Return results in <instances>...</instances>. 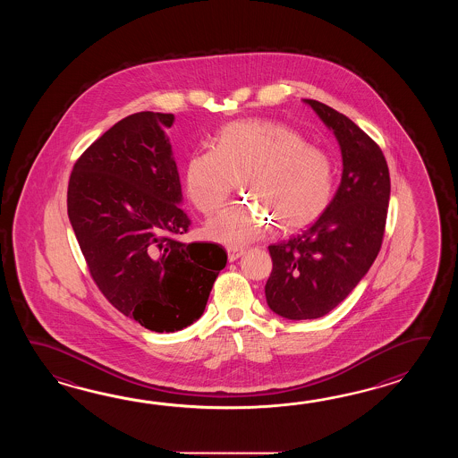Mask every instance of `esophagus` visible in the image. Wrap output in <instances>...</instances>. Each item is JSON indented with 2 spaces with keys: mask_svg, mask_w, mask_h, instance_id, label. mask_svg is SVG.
<instances>
[{
  "mask_svg": "<svg viewBox=\"0 0 458 458\" xmlns=\"http://www.w3.org/2000/svg\"><path fill=\"white\" fill-rule=\"evenodd\" d=\"M227 255H229V262L237 260L239 257H242L243 249H237V247H227Z\"/></svg>",
  "mask_w": 458,
  "mask_h": 458,
  "instance_id": "34e87169",
  "label": "esophagus"
}]
</instances>
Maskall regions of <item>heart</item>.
Instances as JSON below:
<instances>
[{"instance_id": "heart-1", "label": "heart", "mask_w": 458, "mask_h": 458, "mask_svg": "<svg viewBox=\"0 0 458 458\" xmlns=\"http://www.w3.org/2000/svg\"><path fill=\"white\" fill-rule=\"evenodd\" d=\"M241 178L257 201L233 203L216 216L208 233L217 242H253L275 221L283 231L311 225L331 201L334 164L326 150L306 144L298 131L283 123L242 119L225 124L213 148L190 156L186 193L199 213L215 215Z\"/></svg>"}]
</instances>
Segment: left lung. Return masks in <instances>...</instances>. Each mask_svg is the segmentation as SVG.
I'll list each match as a JSON object with an SVG mask.
<instances>
[{
	"instance_id": "1",
	"label": "left lung",
	"mask_w": 458,
	"mask_h": 458,
	"mask_svg": "<svg viewBox=\"0 0 458 458\" xmlns=\"http://www.w3.org/2000/svg\"><path fill=\"white\" fill-rule=\"evenodd\" d=\"M332 129L342 152L341 185L306 231L268 247L273 268L265 296L273 312L318 319L344 301L380 252L389 203V170L378 144L349 117L304 99Z\"/></svg>"
}]
</instances>
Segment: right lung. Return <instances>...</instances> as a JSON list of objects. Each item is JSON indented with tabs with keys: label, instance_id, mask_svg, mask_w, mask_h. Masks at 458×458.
<instances>
[{
	"label": "right lung",
	"instance_id": "1",
	"mask_svg": "<svg viewBox=\"0 0 458 458\" xmlns=\"http://www.w3.org/2000/svg\"><path fill=\"white\" fill-rule=\"evenodd\" d=\"M174 114L121 119L78 158L67 209L88 270L117 311L148 331H182L205 312L227 253L183 243L190 217L165 131Z\"/></svg>",
	"mask_w": 458,
	"mask_h": 458
}]
</instances>
